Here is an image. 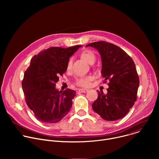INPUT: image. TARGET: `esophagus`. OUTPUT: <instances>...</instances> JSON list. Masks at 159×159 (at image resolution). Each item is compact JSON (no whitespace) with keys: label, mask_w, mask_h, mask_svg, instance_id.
<instances>
[{"label":"esophagus","mask_w":159,"mask_h":159,"mask_svg":"<svg viewBox=\"0 0 159 159\" xmlns=\"http://www.w3.org/2000/svg\"><path fill=\"white\" fill-rule=\"evenodd\" d=\"M79 92L82 93H85L88 92V89H80L79 90Z\"/></svg>","instance_id":"obj_1"}]
</instances>
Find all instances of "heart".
Returning <instances> with one entry per match:
<instances>
[{
	"mask_svg": "<svg viewBox=\"0 0 159 159\" xmlns=\"http://www.w3.org/2000/svg\"><path fill=\"white\" fill-rule=\"evenodd\" d=\"M82 58L85 60L87 63L90 64H93L96 60V55L94 53L90 50H85L81 54ZM72 60L70 59L68 61L66 65V69L69 70L72 69ZM93 79V77L91 76H81L78 77L75 80V84L80 87H88L90 85V81Z\"/></svg>",
	"mask_w": 159,
	"mask_h": 159,
	"instance_id": "1",
	"label": "heart"
}]
</instances>
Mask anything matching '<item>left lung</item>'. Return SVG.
<instances>
[{
    "instance_id": "left-lung-1",
    "label": "left lung",
    "mask_w": 159,
    "mask_h": 159,
    "mask_svg": "<svg viewBox=\"0 0 159 159\" xmlns=\"http://www.w3.org/2000/svg\"><path fill=\"white\" fill-rule=\"evenodd\" d=\"M86 47L96 48L102 61L101 74L109 80L107 93H98L93 110L107 121L123 118L137 100L139 77L132 58L121 48L106 41H97Z\"/></svg>"
}]
</instances>
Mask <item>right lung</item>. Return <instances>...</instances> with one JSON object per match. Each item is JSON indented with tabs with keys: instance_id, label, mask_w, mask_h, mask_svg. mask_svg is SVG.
I'll list each match as a JSON object with an SVG mask.
<instances>
[{
	"instance_id": "obj_1",
	"label": "right lung",
	"mask_w": 159,
	"mask_h": 159,
	"mask_svg": "<svg viewBox=\"0 0 159 159\" xmlns=\"http://www.w3.org/2000/svg\"><path fill=\"white\" fill-rule=\"evenodd\" d=\"M81 47H51L32 58L22 87L28 106L41 122L57 123L70 111L75 91H59L55 85L58 77L66 72L70 57Z\"/></svg>"
}]
</instances>
